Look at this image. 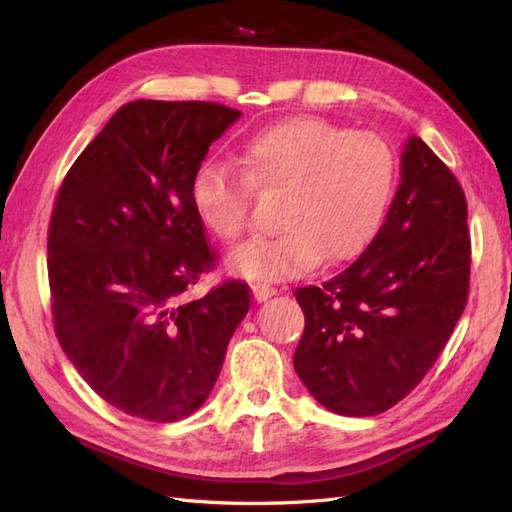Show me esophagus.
<instances>
[{"instance_id":"1","label":"esophagus","mask_w":512,"mask_h":512,"mask_svg":"<svg viewBox=\"0 0 512 512\" xmlns=\"http://www.w3.org/2000/svg\"><path fill=\"white\" fill-rule=\"evenodd\" d=\"M253 295H255L257 301H266V299H270L273 295H277V290L273 286H268V284H255L253 286Z\"/></svg>"}]
</instances>
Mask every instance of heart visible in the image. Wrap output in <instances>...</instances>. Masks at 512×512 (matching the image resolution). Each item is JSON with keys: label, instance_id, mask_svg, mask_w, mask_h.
<instances>
[{"label": "heart", "instance_id": "obj_1", "mask_svg": "<svg viewBox=\"0 0 512 512\" xmlns=\"http://www.w3.org/2000/svg\"><path fill=\"white\" fill-rule=\"evenodd\" d=\"M244 173L209 160L193 173L198 220L231 244L250 220L253 189L284 195L275 237L239 246L231 266L250 279H288L312 266L352 259L378 231L396 184V154L374 132L323 118H292L264 129L239 151Z\"/></svg>", "mask_w": 512, "mask_h": 512}]
</instances>
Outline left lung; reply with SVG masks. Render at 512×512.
Segmentation results:
<instances>
[{"mask_svg":"<svg viewBox=\"0 0 512 512\" xmlns=\"http://www.w3.org/2000/svg\"><path fill=\"white\" fill-rule=\"evenodd\" d=\"M471 233L451 169L411 136L383 226L354 264L297 288V376L325 409L376 416L416 387L469 299Z\"/></svg>","mask_w":512,"mask_h":512,"instance_id":"1","label":"left lung"}]
</instances>
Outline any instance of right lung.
Masks as SVG:
<instances>
[{
    "mask_svg": "<svg viewBox=\"0 0 512 512\" xmlns=\"http://www.w3.org/2000/svg\"><path fill=\"white\" fill-rule=\"evenodd\" d=\"M239 114L209 101H132L65 173L48 226L54 332L76 372L127 416L187 418L209 398L250 288L215 268L189 187Z\"/></svg>",
    "mask_w": 512,
    "mask_h": 512,
    "instance_id": "obj_1",
    "label": "right lung"
}]
</instances>
